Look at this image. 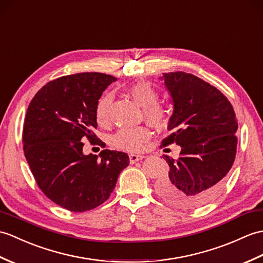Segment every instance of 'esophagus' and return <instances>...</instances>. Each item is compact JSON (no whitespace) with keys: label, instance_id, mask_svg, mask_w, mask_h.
Instances as JSON below:
<instances>
[{"label":"esophagus","instance_id":"34e87169","mask_svg":"<svg viewBox=\"0 0 263 263\" xmlns=\"http://www.w3.org/2000/svg\"><path fill=\"white\" fill-rule=\"evenodd\" d=\"M144 158V156H142V155H130V162L131 163H136L137 161H139V160H142Z\"/></svg>","mask_w":263,"mask_h":263}]
</instances>
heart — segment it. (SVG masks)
I'll return each instance as SVG.
<instances>
[{
    "instance_id": "obj_1",
    "label": "heart",
    "mask_w": 263,
    "mask_h": 263,
    "mask_svg": "<svg viewBox=\"0 0 263 263\" xmlns=\"http://www.w3.org/2000/svg\"><path fill=\"white\" fill-rule=\"evenodd\" d=\"M129 94L140 106L143 107V117L152 126L161 129L169 121V109L163 104L158 103L159 94L151 84L139 82L129 87ZM113 96L106 93L96 103L95 117L99 124L105 125L109 118V105ZM150 139V131L144 126L125 127L121 129L113 137V144L121 150L136 152L142 148L144 142Z\"/></svg>"
}]
</instances>
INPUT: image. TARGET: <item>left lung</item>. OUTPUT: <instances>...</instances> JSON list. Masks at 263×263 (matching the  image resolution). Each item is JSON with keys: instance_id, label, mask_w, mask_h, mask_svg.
<instances>
[{"instance_id": "8db88e82", "label": "left lung", "mask_w": 263, "mask_h": 263, "mask_svg": "<svg viewBox=\"0 0 263 263\" xmlns=\"http://www.w3.org/2000/svg\"><path fill=\"white\" fill-rule=\"evenodd\" d=\"M174 112L161 146H181L177 159L163 155L169 175L157 186L167 204L191 210L203 206L221 189L236 155L237 120L233 106L216 87L184 71L164 72Z\"/></svg>"}]
</instances>
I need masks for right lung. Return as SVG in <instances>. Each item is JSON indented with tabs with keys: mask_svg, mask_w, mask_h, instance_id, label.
<instances>
[{
	"mask_svg": "<svg viewBox=\"0 0 263 263\" xmlns=\"http://www.w3.org/2000/svg\"><path fill=\"white\" fill-rule=\"evenodd\" d=\"M115 81L102 72L59 77L46 84L27 109L22 142L29 167L46 196L68 211L103 204L130 163L125 152L105 149L100 158L83 152L86 140H100L93 132L96 103Z\"/></svg>",
	"mask_w": 263,
	"mask_h": 263,
	"instance_id": "1",
	"label": "right lung"
}]
</instances>
